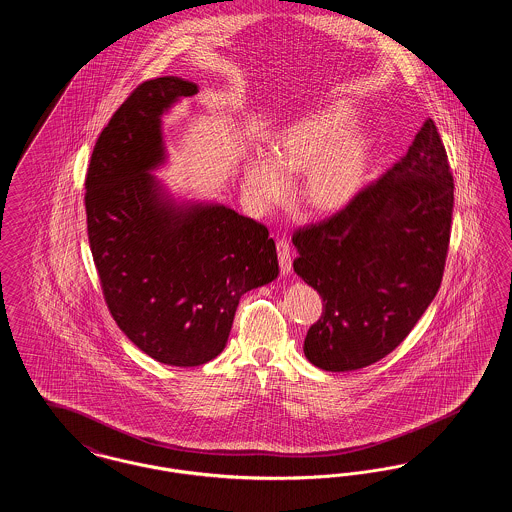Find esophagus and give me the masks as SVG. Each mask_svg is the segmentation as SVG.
Masks as SVG:
<instances>
[{"label":"esophagus","mask_w":512,"mask_h":512,"mask_svg":"<svg viewBox=\"0 0 512 512\" xmlns=\"http://www.w3.org/2000/svg\"><path fill=\"white\" fill-rule=\"evenodd\" d=\"M276 251H278V261H280V268L284 274H288L292 270V249H290V242L286 238L276 240Z\"/></svg>","instance_id":"1"}]
</instances>
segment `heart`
Segmentation results:
<instances>
[{
  "instance_id": "obj_1",
  "label": "heart",
  "mask_w": 512,
  "mask_h": 512,
  "mask_svg": "<svg viewBox=\"0 0 512 512\" xmlns=\"http://www.w3.org/2000/svg\"><path fill=\"white\" fill-rule=\"evenodd\" d=\"M347 122V111L330 109L280 130L270 155L257 153L245 163L247 197L268 207L288 192L284 174L305 172L299 199L309 209L332 213L349 205L365 184L366 144L361 134H345Z\"/></svg>"
}]
</instances>
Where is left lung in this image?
<instances>
[{
    "instance_id": "obj_1",
    "label": "left lung",
    "mask_w": 512,
    "mask_h": 512,
    "mask_svg": "<svg viewBox=\"0 0 512 512\" xmlns=\"http://www.w3.org/2000/svg\"><path fill=\"white\" fill-rule=\"evenodd\" d=\"M453 174L432 119L409 151L330 219L297 228L295 272L322 297L305 357L330 370L384 359L436 297L451 238Z\"/></svg>"
}]
</instances>
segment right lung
Here are the masks:
<instances>
[{
  "label": "right lung",
  "instance_id": "1",
  "mask_svg": "<svg viewBox=\"0 0 512 512\" xmlns=\"http://www.w3.org/2000/svg\"><path fill=\"white\" fill-rule=\"evenodd\" d=\"M194 82H142L101 130L86 222L111 317L151 359L197 366L224 349L245 292L278 276L265 224L224 205L176 207L147 171L163 163L161 115Z\"/></svg>",
  "mask_w": 512,
  "mask_h": 512
}]
</instances>
